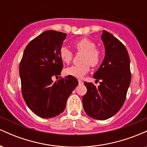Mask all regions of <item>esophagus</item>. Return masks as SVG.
Returning a JSON list of instances; mask_svg holds the SVG:
<instances>
[{
    "label": "esophagus",
    "instance_id": "34e87169",
    "mask_svg": "<svg viewBox=\"0 0 147 147\" xmlns=\"http://www.w3.org/2000/svg\"><path fill=\"white\" fill-rule=\"evenodd\" d=\"M78 82H79V85H81V84H83V82H82V80H80V79H79V80H78Z\"/></svg>",
    "mask_w": 147,
    "mask_h": 147
}]
</instances>
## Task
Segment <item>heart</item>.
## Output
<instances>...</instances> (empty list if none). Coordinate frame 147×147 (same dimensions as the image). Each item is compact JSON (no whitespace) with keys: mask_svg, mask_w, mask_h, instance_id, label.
<instances>
[{"mask_svg":"<svg viewBox=\"0 0 147 147\" xmlns=\"http://www.w3.org/2000/svg\"><path fill=\"white\" fill-rule=\"evenodd\" d=\"M95 46V43L87 38H81L76 41L74 43V47L78 52H83L82 59L83 63L65 68L64 73L66 75L81 79L90 70L89 64L92 67L98 65L102 59V53ZM59 57L63 63H70L73 54L68 48L63 46L59 50Z\"/></svg>","mask_w":147,"mask_h":147,"instance_id":"1","label":"heart"}]
</instances>
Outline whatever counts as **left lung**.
<instances>
[{"mask_svg": "<svg viewBox=\"0 0 147 147\" xmlns=\"http://www.w3.org/2000/svg\"><path fill=\"white\" fill-rule=\"evenodd\" d=\"M102 40L105 57L93 77L102 80L96 87L85 82L87 92L83 96L84 109L90 117L109 119L120 110L126 99L131 79L130 58L127 50L117 38L103 30Z\"/></svg>", "mask_w": 147, "mask_h": 147, "instance_id": "obj_1", "label": "left lung"}]
</instances>
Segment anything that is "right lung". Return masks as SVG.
<instances>
[{
    "instance_id": "add662e5",
    "label": "right lung",
    "mask_w": 147,
    "mask_h": 147,
    "mask_svg": "<svg viewBox=\"0 0 147 147\" xmlns=\"http://www.w3.org/2000/svg\"><path fill=\"white\" fill-rule=\"evenodd\" d=\"M66 34L48 30L28 43L19 65L22 94L28 108L42 118L59 115L65 109L75 77L67 76L54 83L52 77L63 68L59 50Z\"/></svg>"
}]
</instances>
